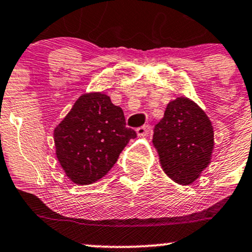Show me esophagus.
I'll return each mask as SVG.
<instances>
[{"instance_id":"1","label":"esophagus","mask_w":252,"mask_h":252,"mask_svg":"<svg viewBox=\"0 0 252 252\" xmlns=\"http://www.w3.org/2000/svg\"><path fill=\"white\" fill-rule=\"evenodd\" d=\"M151 131V126L150 125H144L141 127H138L137 128V134L138 137H146Z\"/></svg>"}]
</instances>
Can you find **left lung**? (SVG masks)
<instances>
[{"label": "left lung", "mask_w": 252, "mask_h": 252, "mask_svg": "<svg viewBox=\"0 0 252 252\" xmlns=\"http://www.w3.org/2000/svg\"><path fill=\"white\" fill-rule=\"evenodd\" d=\"M152 143L168 178L179 185H191L211 162L214 127L196 102L179 96L167 103L155 127Z\"/></svg>", "instance_id": "obj_1"}]
</instances>
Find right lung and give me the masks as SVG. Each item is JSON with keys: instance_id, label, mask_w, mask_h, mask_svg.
Instances as JSON below:
<instances>
[{"instance_id": "1", "label": "right lung", "mask_w": 252, "mask_h": 252, "mask_svg": "<svg viewBox=\"0 0 252 252\" xmlns=\"http://www.w3.org/2000/svg\"><path fill=\"white\" fill-rule=\"evenodd\" d=\"M119 106L101 92L85 93L55 127V155L76 185L93 184L114 166L121 151L137 137L125 126Z\"/></svg>"}]
</instances>
